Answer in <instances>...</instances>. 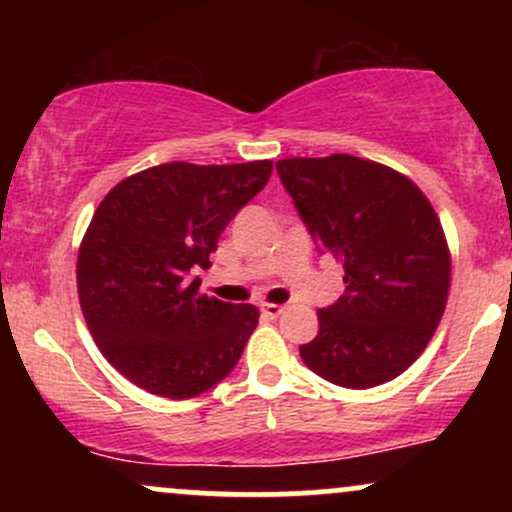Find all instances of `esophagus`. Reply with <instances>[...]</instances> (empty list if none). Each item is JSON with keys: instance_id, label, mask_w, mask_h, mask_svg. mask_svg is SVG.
<instances>
[{"instance_id": "esophagus-1", "label": "esophagus", "mask_w": 512, "mask_h": 512, "mask_svg": "<svg viewBox=\"0 0 512 512\" xmlns=\"http://www.w3.org/2000/svg\"><path fill=\"white\" fill-rule=\"evenodd\" d=\"M284 305H276V303H267V305H262V315L264 317H269V320H276V317H279L281 313H284Z\"/></svg>"}]
</instances>
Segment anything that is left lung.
I'll return each instance as SVG.
<instances>
[{
    "instance_id": "obj_1",
    "label": "left lung",
    "mask_w": 512,
    "mask_h": 512,
    "mask_svg": "<svg viewBox=\"0 0 512 512\" xmlns=\"http://www.w3.org/2000/svg\"><path fill=\"white\" fill-rule=\"evenodd\" d=\"M276 173L317 250L344 267L346 289L317 310L303 363L351 390L397 378L448 301L450 255L431 202L397 170L349 154L284 158Z\"/></svg>"
}]
</instances>
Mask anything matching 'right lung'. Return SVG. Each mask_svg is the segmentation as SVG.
<instances>
[{"label": "right lung", "instance_id": "obj_1", "mask_svg": "<svg viewBox=\"0 0 512 512\" xmlns=\"http://www.w3.org/2000/svg\"><path fill=\"white\" fill-rule=\"evenodd\" d=\"M272 161L163 163L122 180L93 214L76 262L101 354L151 395L187 399L236 368L260 310L199 291L223 228L267 185Z\"/></svg>", "mask_w": 512, "mask_h": 512}]
</instances>
